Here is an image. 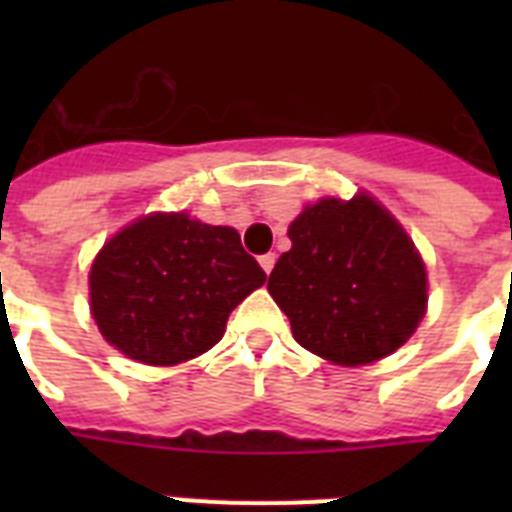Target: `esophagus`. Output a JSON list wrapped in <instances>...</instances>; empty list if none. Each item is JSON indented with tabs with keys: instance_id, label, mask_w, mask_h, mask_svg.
Here are the masks:
<instances>
[{
	"instance_id": "obj_1",
	"label": "esophagus",
	"mask_w": 512,
	"mask_h": 512,
	"mask_svg": "<svg viewBox=\"0 0 512 512\" xmlns=\"http://www.w3.org/2000/svg\"><path fill=\"white\" fill-rule=\"evenodd\" d=\"M260 265H263V271L265 273H271L273 271V265H276V255L273 252H268V255L260 257Z\"/></svg>"
}]
</instances>
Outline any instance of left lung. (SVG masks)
<instances>
[{"label":"left lung","mask_w":512,"mask_h":512,"mask_svg":"<svg viewBox=\"0 0 512 512\" xmlns=\"http://www.w3.org/2000/svg\"><path fill=\"white\" fill-rule=\"evenodd\" d=\"M289 239L292 249L271 271L268 292L305 350L361 366L414 335L428 305L425 263L372 196L308 204L289 225Z\"/></svg>","instance_id":"1"}]
</instances>
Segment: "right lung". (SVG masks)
<instances>
[{
  "label": "right lung",
  "mask_w": 512,
  "mask_h": 512,
  "mask_svg": "<svg viewBox=\"0 0 512 512\" xmlns=\"http://www.w3.org/2000/svg\"><path fill=\"white\" fill-rule=\"evenodd\" d=\"M263 284L265 271L233 228L156 212L100 249L90 308L100 335L124 356L172 366L220 342L233 308Z\"/></svg>",
  "instance_id": "1"
}]
</instances>
